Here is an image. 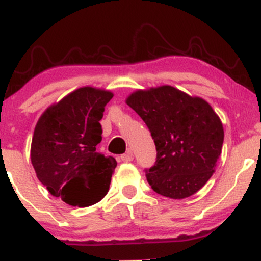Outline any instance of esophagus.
I'll list each match as a JSON object with an SVG mask.
<instances>
[{"mask_svg":"<svg viewBox=\"0 0 261 261\" xmlns=\"http://www.w3.org/2000/svg\"><path fill=\"white\" fill-rule=\"evenodd\" d=\"M121 161L122 162H126V163H128V162H132L133 161V152H132L130 150H128L126 153L121 154Z\"/></svg>","mask_w":261,"mask_h":261,"instance_id":"1","label":"esophagus"}]
</instances>
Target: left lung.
I'll use <instances>...</instances> for the list:
<instances>
[{
  "instance_id": "8db88e82",
  "label": "left lung",
  "mask_w": 261,
  "mask_h": 261,
  "mask_svg": "<svg viewBox=\"0 0 261 261\" xmlns=\"http://www.w3.org/2000/svg\"><path fill=\"white\" fill-rule=\"evenodd\" d=\"M126 103L146 123L157 148L155 164L146 170L152 189L185 199L204 187L224 140L221 118L207 101L162 85L134 91Z\"/></svg>"
}]
</instances>
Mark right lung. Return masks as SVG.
I'll use <instances>...</instances> for the list:
<instances>
[{
    "label": "right lung",
    "mask_w": 261,
    "mask_h": 261,
    "mask_svg": "<svg viewBox=\"0 0 261 261\" xmlns=\"http://www.w3.org/2000/svg\"><path fill=\"white\" fill-rule=\"evenodd\" d=\"M113 97L109 90L80 87L46 108L36 124L31 163L50 194L66 204L86 207L109 191L117 163L96 146L104 107Z\"/></svg>",
    "instance_id": "right-lung-1"
}]
</instances>
